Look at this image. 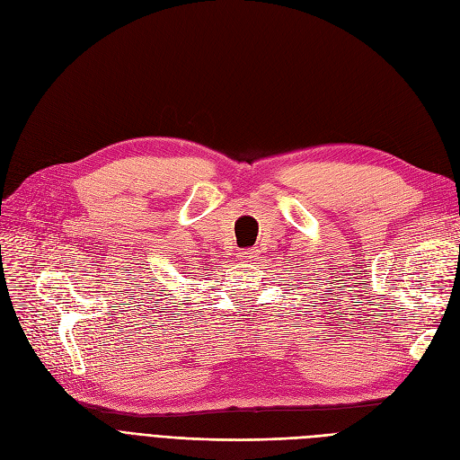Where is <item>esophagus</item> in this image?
<instances>
[{"label":"esophagus","instance_id":"obj_1","mask_svg":"<svg viewBox=\"0 0 460 460\" xmlns=\"http://www.w3.org/2000/svg\"><path fill=\"white\" fill-rule=\"evenodd\" d=\"M238 257L243 262H255L259 259V252H257V249H245V252H242Z\"/></svg>","mask_w":460,"mask_h":460}]
</instances>
